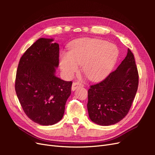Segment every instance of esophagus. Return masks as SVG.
<instances>
[{
	"label": "esophagus",
	"instance_id": "esophagus-1",
	"mask_svg": "<svg viewBox=\"0 0 155 155\" xmlns=\"http://www.w3.org/2000/svg\"><path fill=\"white\" fill-rule=\"evenodd\" d=\"M83 85L80 82H74L72 83V91H75L76 89L79 87H83Z\"/></svg>",
	"mask_w": 155,
	"mask_h": 155
}]
</instances>
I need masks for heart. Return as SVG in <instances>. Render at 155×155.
<instances>
[{"instance_id": "obj_1", "label": "heart", "mask_w": 155, "mask_h": 155, "mask_svg": "<svg viewBox=\"0 0 155 155\" xmlns=\"http://www.w3.org/2000/svg\"><path fill=\"white\" fill-rule=\"evenodd\" d=\"M118 55L116 46L106 41L83 38L75 41L70 46L69 54H63L60 67L67 76L76 72L79 64H83V72L92 81L100 79L109 72Z\"/></svg>"}]
</instances>
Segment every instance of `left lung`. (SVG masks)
Listing matches in <instances>:
<instances>
[{
	"instance_id": "1",
	"label": "left lung",
	"mask_w": 155,
	"mask_h": 155,
	"mask_svg": "<svg viewBox=\"0 0 155 155\" xmlns=\"http://www.w3.org/2000/svg\"><path fill=\"white\" fill-rule=\"evenodd\" d=\"M138 87V72L129 49L125 58L104 80L88 91V112L93 122L110 125L119 122L132 105Z\"/></svg>"
}]
</instances>
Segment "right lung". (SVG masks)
<instances>
[{
	"label": "right lung",
	"mask_w": 155,
	"mask_h": 155,
	"mask_svg": "<svg viewBox=\"0 0 155 155\" xmlns=\"http://www.w3.org/2000/svg\"><path fill=\"white\" fill-rule=\"evenodd\" d=\"M52 39L40 38L27 49L17 70L15 88L25 113L34 122L51 125L62 119L72 81L55 76L59 47Z\"/></svg>",
	"instance_id": "obj_1"
}]
</instances>
